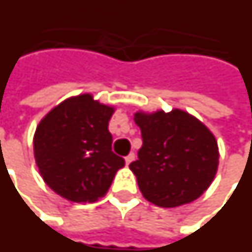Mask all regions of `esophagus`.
I'll list each match as a JSON object with an SVG mask.
<instances>
[{
  "instance_id": "34e87169",
  "label": "esophagus",
  "mask_w": 252,
  "mask_h": 252,
  "mask_svg": "<svg viewBox=\"0 0 252 252\" xmlns=\"http://www.w3.org/2000/svg\"><path fill=\"white\" fill-rule=\"evenodd\" d=\"M133 160H135V154H133V152H131V154H128L126 156V165H129V164H131Z\"/></svg>"
}]
</instances>
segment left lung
I'll return each instance as SVG.
<instances>
[{"mask_svg":"<svg viewBox=\"0 0 252 252\" xmlns=\"http://www.w3.org/2000/svg\"><path fill=\"white\" fill-rule=\"evenodd\" d=\"M143 145L129 164L143 196L159 207L193 202L215 178L219 152L215 136L189 113L173 109L137 112Z\"/></svg>","mask_w":252,"mask_h":252,"instance_id":"1","label":"left lung"}]
</instances>
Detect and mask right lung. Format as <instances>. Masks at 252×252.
<instances>
[{
	"mask_svg": "<svg viewBox=\"0 0 252 252\" xmlns=\"http://www.w3.org/2000/svg\"><path fill=\"white\" fill-rule=\"evenodd\" d=\"M113 108L91 94L68 98L53 108L37 126L33 147L44 182L60 196L76 203L104 196L126 165L112 152L108 123Z\"/></svg>",
	"mask_w": 252,
	"mask_h": 252,
	"instance_id": "right-lung-1",
	"label": "right lung"
}]
</instances>
